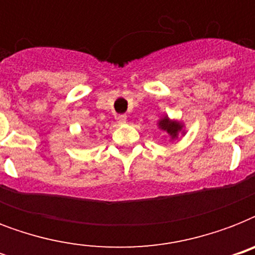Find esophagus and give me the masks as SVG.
I'll return each instance as SVG.
<instances>
[{
  "label": "esophagus",
  "mask_w": 255,
  "mask_h": 255,
  "mask_svg": "<svg viewBox=\"0 0 255 255\" xmlns=\"http://www.w3.org/2000/svg\"><path fill=\"white\" fill-rule=\"evenodd\" d=\"M126 122H127V115H119V116H118V123L124 124Z\"/></svg>",
  "instance_id": "obj_1"
}]
</instances>
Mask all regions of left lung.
Returning a JSON list of instances; mask_svg holds the SVG:
<instances>
[{"label":"left lung","instance_id":"1","mask_svg":"<svg viewBox=\"0 0 255 255\" xmlns=\"http://www.w3.org/2000/svg\"><path fill=\"white\" fill-rule=\"evenodd\" d=\"M157 126H159L160 129H163V131L167 132L168 135L170 136V140L177 139L180 132L184 133V131H182V127H184V126H182L180 122H177V120H170L167 115H164L163 118L159 120Z\"/></svg>","mask_w":255,"mask_h":255}]
</instances>
